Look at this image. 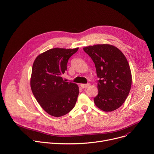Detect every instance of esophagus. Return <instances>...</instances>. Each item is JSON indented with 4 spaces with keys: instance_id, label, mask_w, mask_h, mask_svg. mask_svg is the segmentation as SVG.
Returning <instances> with one entry per match:
<instances>
[{
    "instance_id": "34e87169",
    "label": "esophagus",
    "mask_w": 154,
    "mask_h": 154,
    "mask_svg": "<svg viewBox=\"0 0 154 154\" xmlns=\"http://www.w3.org/2000/svg\"><path fill=\"white\" fill-rule=\"evenodd\" d=\"M90 83H87V84H83V83H82V84H80V87H81L82 88H88V87H90Z\"/></svg>"
}]
</instances>
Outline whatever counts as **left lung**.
<instances>
[{"instance_id": "left-lung-1", "label": "left lung", "mask_w": 154, "mask_h": 154, "mask_svg": "<svg viewBox=\"0 0 154 154\" xmlns=\"http://www.w3.org/2000/svg\"><path fill=\"white\" fill-rule=\"evenodd\" d=\"M83 50L93 61L100 78L95 105L104 112L117 109L125 101L131 87V72L127 58L118 48L110 44L90 45Z\"/></svg>"}]
</instances>
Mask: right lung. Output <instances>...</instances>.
Wrapping results in <instances>:
<instances>
[{"instance_id": "right-lung-1", "label": "right lung", "mask_w": 154, "mask_h": 154, "mask_svg": "<svg viewBox=\"0 0 154 154\" xmlns=\"http://www.w3.org/2000/svg\"><path fill=\"white\" fill-rule=\"evenodd\" d=\"M79 48L50 49L36 57L32 65L31 88L37 101L50 116L61 117L74 107L79 93L76 83L67 82L63 75L69 58Z\"/></svg>"}]
</instances>
